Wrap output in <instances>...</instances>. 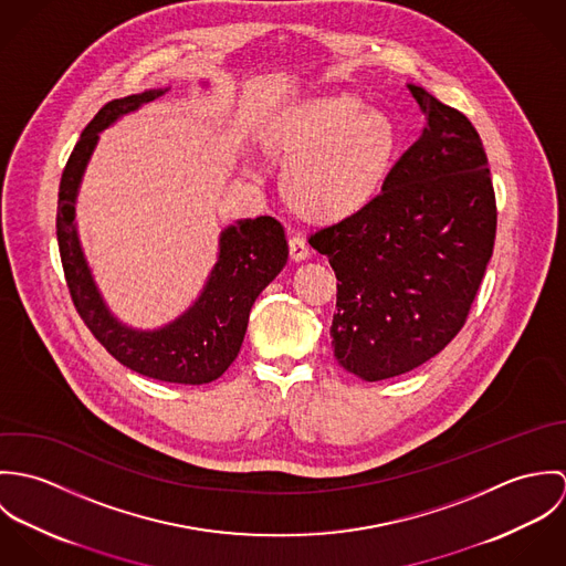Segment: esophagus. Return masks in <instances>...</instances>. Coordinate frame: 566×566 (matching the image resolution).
<instances>
[{
	"instance_id": "obj_1",
	"label": "esophagus",
	"mask_w": 566,
	"mask_h": 566,
	"mask_svg": "<svg viewBox=\"0 0 566 566\" xmlns=\"http://www.w3.org/2000/svg\"><path fill=\"white\" fill-rule=\"evenodd\" d=\"M290 256H292L294 261H303V259L310 256V245H307L303 235L294 233V235L290 238Z\"/></svg>"
}]
</instances>
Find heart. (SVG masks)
Returning a JSON list of instances; mask_svg holds the SVG:
<instances>
[{
	"mask_svg": "<svg viewBox=\"0 0 566 566\" xmlns=\"http://www.w3.org/2000/svg\"><path fill=\"white\" fill-rule=\"evenodd\" d=\"M274 150L287 161L281 191L287 205L314 222L361 211L381 189L395 161L392 122L348 93L301 102L274 133Z\"/></svg>",
	"mask_w": 566,
	"mask_h": 566,
	"instance_id": "heart-1",
	"label": "heart"
}]
</instances>
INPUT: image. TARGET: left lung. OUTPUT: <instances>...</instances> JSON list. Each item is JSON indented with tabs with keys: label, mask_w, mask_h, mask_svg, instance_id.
Listing matches in <instances>:
<instances>
[{
	"label": "left lung",
	"mask_w": 566,
	"mask_h": 566,
	"mask_svg": "<svg viewBox=\"0 0 566 566\" xmlns=\"http://www.w3.org/2000/svg\"><path fill=\"white\" fill-rule=\"evenodd\" d=\"M420 137L361 211L310 243L337 279L331 324L342 368L381 381L438 355L467 324L496 235V200L473 124L420 86Z\"/></svg>",
	"instance_id": "left-lung-1"
}]
</instances>
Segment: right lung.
Segmentation results:
<instances>
[{"label": "right lung", "instance_id": "obj_1", "mask_svg": "<svg viewBox=\"0 0 566 566\" xmlns=\"http://www.w3.org/2000/svg\"><path fill=\"white\" fill-rule=\"evenodd\" d=\"M146 91L104 104L82 130L61 176L56 238L72 303L93 337L126 368L167 384L200 386L216 381L242 348L250 307L265 285L283 270L287 242L281 222L270 216L243 220L222 233L220 259L198 303L176 323L139 333L117 323L104 307L82 259L74 229L76 189L97 133L119 115L159 97Z\"/></svg>", "mask_w": 566, "mask_h": 566}]
</instances>
